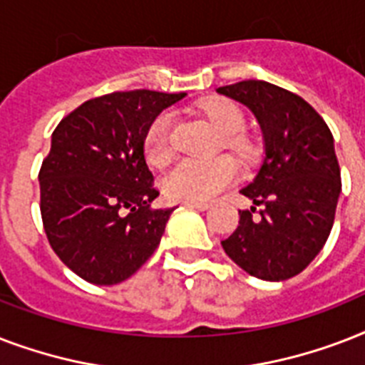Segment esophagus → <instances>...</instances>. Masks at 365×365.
Returning <instances> with one entry per match:
<instances>
[{
    "mask_svg": "<svg viewBox=\"0 0 365 365\" xmlns=\"http://www.w3.org/2000/svg\"><path fill=\"white\" fill-rule=\"evenodd\" d=\"M183 206L187 208H195V210H206L208 208V202H182Z\"/></svg>",
    "mask_w": 365,
    "mask_h": 365,
    "instance_id": "esophagus-1",
    "label": "esophagus"
}]
</instances>
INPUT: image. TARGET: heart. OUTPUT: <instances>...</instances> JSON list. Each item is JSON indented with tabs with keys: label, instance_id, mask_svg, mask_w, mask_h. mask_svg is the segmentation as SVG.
<instances>
[{
	"label": "heart",
	"instance_id": "b5f03b06",
	"mask_svg": "<svg viewBox=\"0 0 365 365\" xmlns=\"http://www.w3.org/2000/svg\"><path fill=\"white\" fill-rule=\"evenodd\" d=\"M206 117L216 126V130L223 136V143L227 148L244 153L248 145L242 134L246 121L240 108L227 100H214L205 108ZM172 126L174 115L170 111H163L149 125L143 136V153L149 165L165 166L172 155ZM237 178V168L233 160L227 157L214 159H183L174 165L163 178V193L170 200L182 202H206L216 197L222 189Z\"/></svg>",
	"mask_w": 365,
	"mask_h": 365
}]
</instances>
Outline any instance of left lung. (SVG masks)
Listing matches in <instances>:
<instances>
[{
    "instance_id": "8db88e82",
    "label": "left lung",
    "mask_w": 365,
    "mask_h": 365,
    "mask_svg": "<svg viewBox=\"0 0 365 365\" xmlns=\"http://www.w3.org/2000/svg\"><path fill=\"white\" fill-rule=\"evenodd\" d=\"M216 93L246 106L263 134L259 170L240 189L254 206L239 212V227L222 240L223 250L255 278L295 277L334 227L341 195L334 136L311 104L271 83L250 79ZM255 207L260 216L252 218Z\"/></svg>"
}]
</instances>
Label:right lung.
I'll return each mask as SVG.
<instances>
[{
    "mask_svg": "<svg viewBox=\"0 0 365 365\" xmlns=\"http://www.w3.org/2000/svg\"><path fill=\"white\" fill-rule=\"evenodd\" d=\"M185 93H111L88 100L54 128L39 170L47 239L77 277L113 286L153 255L174 208H151L159 191L143 136Z\"/></svg>",
    "mask_w": 365,
    "mask_h": 365,
    "instance_id": "add662e5",
    "label": "right lung"
}]
</instances>
